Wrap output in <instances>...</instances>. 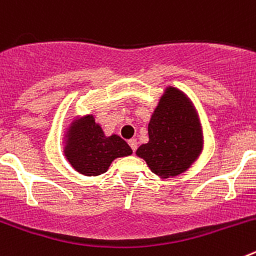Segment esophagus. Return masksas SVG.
<instances>
[{
    "instance_id": "esophagus-1",
    "label": "esophagus",
    "mask_w": 256,
    "mask_h": 256,
    "mask_svg": "<svg viewBox=\"0 0 256 256\" xmlns=\"http://www.w3.org/2000/svg\"><path fill=\"white\" fill-rule=\"evenodd\" d=\"M128 144H130V148H132L133 151H136V150H137V140H134V138L130 140V141H128Z\"/></svg>"
}]
</instances>
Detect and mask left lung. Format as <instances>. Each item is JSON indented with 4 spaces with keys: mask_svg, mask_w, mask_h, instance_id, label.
I'll return each instance as SVG.
<instances>
[{
    "mask_svg": "<svg viewBox=\"0 0 256 256\" xmlns=\"http://www.w3.org/2000/svg\"><path fill=\"white\" fill-rule=\"evenodd\" d=\"M148 142L136 155L160 178L180 176L191 168L204 148L198 110L184 92L168 86L148 122Z\"/></svg>",
    "mask_w": 256,
    "mask_h": 256,
    "instance_id": "left-lung-1",
    "label": "left lung"
}]
</instances>
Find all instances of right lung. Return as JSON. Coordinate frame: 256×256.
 <instances>
[{"label":"right lung","instance_id":"right-lung-1","mask_svg":"<svg viewBox=\"0 0 256 256\" xmlns=\"http://www.w3.org/2000/svg\"><path fill=\"white\" fill-rule=\"evenodd\" d=\"M62 144L69 164L86 177L101 176L115 159L133 152L118 134L106 136L94 114L73 118L64 130Z\"/></svg>","mask_w":256,"mask_h":256}]
</instances>
